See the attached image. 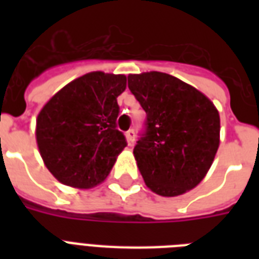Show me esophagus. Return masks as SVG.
Wrapping results in <instances>:
<instances>
[{"label":"esophagus","mask_w":259,"mask_h":259,"mask_svg":"<svg viewBox=\"0 0 259 259\" xmlns=\"http://www.w3.org/2000/svg\"><path fill=\"white\" fill-rule=\"evenodd\" d=\"M126 141L129 145H133L134 144V130L130 129L126 132Z\"/></svg>","instance_id":"esophagus-1"}]
</instances>
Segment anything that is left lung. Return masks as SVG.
Returning <instances> with one entry per match:
<instances>
[{
  "label": "left lung",
  "instance_id": "left-lung-1",
  "mask_svg": "<svg viewBox=\"0 0 259 259\" xmlns=\"http://www.w3.org/2000/svg\"><path fill=\"white\" fill-rule=\"evenodd\" d=\"M127 83L146 113L145 137L133 150L146 187L165 197L188 192L212 165L219 111L199 90L165 72L130 74Z\"/></svg>",
  "mask_w": 259,
  "mask_h": 259
}]
</instances>
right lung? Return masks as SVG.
Listing matches in <instances>:
<instances>
[{"instance_id": "obj_1", "label": "right lung", "mask_w": 259, "mask_h": 259, "mask_svg": "<svg viewBox=\"0 0 259 259\" xmlns=\"http://www.w3.org/2000/svg\"><path fill=\"white\" fill-rule=\"evenodd\" d=\"M125 75L93 71L60 89L36 118V142L44 165L62 184L89 189L106 180L121 152L115 127L117 98Z\"/></svg>"}]
</instances>
